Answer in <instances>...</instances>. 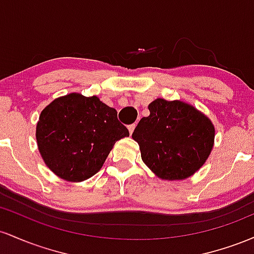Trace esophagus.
I'll return each mask as SVG.
<instances>
[{
	"label": "esophagus",
	"instance_id": "obj_1",
	"mask_svg": "<svg viewBox=\"0 0 254 254\" xmlns=\"http://www.w3.org/2000/svg\"><path fill=\"white\" fill-rule=\"evenodd\" d=\"M134 128H135V124L129 125V126H128V130H129L130 134H132V133H133V130H134Z\"/></svg>",
	"mask_w": 254,
	"mask_h": 254
}]
</instances>
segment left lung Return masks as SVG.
Returning a JSON list of instances; mask_svg holds the SVG:
<instances>
[{
  "label": "left lung",
  "instance_id": "left-lung-1",
  "mask_svg": "<svg viewBox=\"0 0 254 254\" xmlns=\"http://www.w3.org/2000/svg\"><path fill=\"white\" fill-rule=\"evenodd\" d=\"M132 138L141 159L163 180H184L201 168L213 147L215 127L206 115L182 101L157 98L149 104Z\"/></svg>",
  "mask_w": 254,
  "mask_h": 254
}]
</instances>
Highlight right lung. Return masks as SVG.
I'll use <instances>...</instances> for the list:
<instances>
[{
    "instance_id": "right-lung-1",
    "label": "right lung",
    "mask_w": 254,
    "mask_h": 254,
    "mask_svg": "<svg viewBox=\"0 0 254 254\" xmlns=\"http://www.w3.org/2000/svg\"><path fill=\"white\" fill-rule=\"evenodd\" d=\"M129 135L118 112L97 96L69 93L43 109L36 128L47 167L65 181L80 182L103 167L114 144Z\"/></svg>"
}]
</instances>
